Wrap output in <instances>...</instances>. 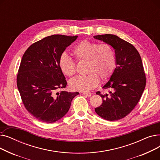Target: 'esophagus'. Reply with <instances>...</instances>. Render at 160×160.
Masks as SVG:
<instances>
[{
  "mask_svg": "<svg viewBox=\"0 0 160 160\" xmlns=\"http://www.w3.org/2000/svg\"><path fill=\"white\" fill-rule=\"evenodd\" d=\"M83 95L88 96V97H91V93H88V92H83Z\"/></svg>",
  "mask_w": 160,
  "mask_h": 160,
  "instance_id": "esophagus-1",
  "label": "esophagus"
}]
</instances>
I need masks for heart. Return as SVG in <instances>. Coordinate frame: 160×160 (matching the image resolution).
Returning <instances> with one entry per match:
<instances>
[{
    "mask_svg": "<svg viewBox=\"0 0 160 160\" xmlns=\"http://www.w3.org/2000/svg\"><path fill=\"white\" fill-rule=\"evenodd\" d=\"M72 53L78 61L87 62L86 72L88 73L69 81V86L73 90L90 91L98 85L100 78L107 80L113 72L116 57L115 50L110 44L83 40L73 48ZM59 67L68 77L76 73L74 62L65 53L59 58Z\"/></svg>",
    "mask_w": 160,
    "mask_h": 160,
    "instance_id": "1",
    "label": "heart"
}]
</instances>
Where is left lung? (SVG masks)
Segmentation results:
<instances>
[{
  "mask_svg": "<svg viewBox=\"0 0 160 160\" xmlns=\"http://www.w3.org/2000/svg\"><path fill=\"white\" fill-rule=\"evenodd\" d=\"M96 39L112 46L116 57V68L102 87L110 89L101 94L102 104L95 112L105 120L114 121L128 115L138 103L146 85V77L140 54L128 42L113 34L95 36Z\"/></svg>",
  "mask_w": 160,
  "mask_h": 160,
  "instance_id": "left-lung-1",
  "label": "left lung"
}]
</instances>
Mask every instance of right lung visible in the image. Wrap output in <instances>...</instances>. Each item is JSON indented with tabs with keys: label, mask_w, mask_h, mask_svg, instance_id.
I'll return each instance as SVG.
<instances>
[{
	"label": "right lung",
	"mask_w": 160,
	"mask_h": 160,
	"mask_svg": "<svg viewBox=\"0 0 160 160\" xmlns=\"http://www.w3.org/2000/svg\"><path fill=\"white\" fill-rule=\"evenodd\" d=\"M78 36L52 35L30 45L22 56L17 85L27 111L47 123L62 119L78 92H67V82L59 67V58Z\"/></svg>",
	"instance_id": "add662e5"
}]
</instances>
